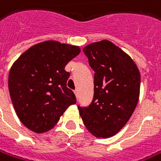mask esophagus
Wrapping results in <instances>:
<instances>
[{"instance_id": "34e87169", "label": "esophagus", "mask_w": 161, "mask_h": 161, "mask_svg": "<svg viewBox=\"0 0 161 161\" xmlns=\"http://www.w3.org/2000/svg\"><path fill=\"white\" fill-rule=\"evenodd\" d=\"M74 92H75V96H76V98H78V91H77V89H75V91H74Z\"/></svg>"}]
</instances>
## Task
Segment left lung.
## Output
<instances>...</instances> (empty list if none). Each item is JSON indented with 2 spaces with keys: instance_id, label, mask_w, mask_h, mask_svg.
I'll return each mask as SVG.
<instances>
[{
  "instance_id": "left-lung-1",
  "label": "left lung",
  "mask_w": 161,
  "mask_h": 161,
  "mask_svg": "<svg viewBox=\"0 0 161 161\" xmlns=\"http://www.w3.org/2000/svg\"><path fill=\"white\" fill-rule=\"evenodd\" d=\"M94 70V93L88 107L78 106L87 130L98 138L115 136L127 123L140 95L141 75L126 53L108 40L83 49Z\"/></svg>"
}]
</instances>
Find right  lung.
Listing matches in <instances>:
<instances>
[{"instance_id": "right-lung-1", "label": "right lung", "mask_w": 161, "mask_h": 161, "mask_svg": "<svg viewBox=\"0 0 161 161\" xmlns=\"http://www.w3.org/2000/svg\"><path fill=\"white\" fill-rule=\"evenodd\" d=\"M81 52L79 46L45 41L33 45L11 66L8 91L22 124L41 134L51 130L65 110L76 103L67 87L66 65Z\"/></svg>"}]
</instances>
